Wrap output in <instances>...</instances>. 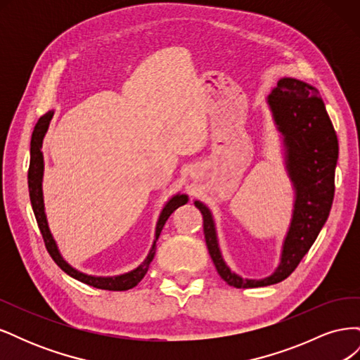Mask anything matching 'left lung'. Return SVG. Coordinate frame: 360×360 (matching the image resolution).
<instances>
[{"instance_id":"1","label":"left lung","mask_w":360,"mask_h":360,"mask_svg":"<svg viewBox=\"0 0 360 360\" xmlns=\"http://www.w3.org/2000/svg\"><path fill=\"white\" fill-rule=\"evenodd\" d=\"M267 102L284 135L287 168L296 189L292 219L275 274L264 279H243L233 274L217 246L210 210L195 201L202 214L205 245L217 274L236 288L266 287L287 279L328 221L335 193L338 138L317 89L299 79L282 78L269 94Z\"/></svg>"}]
</instances>
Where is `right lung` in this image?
Segmentation results:
<instances>
[{
  "label": "right lung",
  "mask_w": 360,
  "mask_h": 360,
  "mask_svg": "<svg viewBox=\"0 0 360 360\" xmlns=\"http://www.w3.org/2000/svg\"><path fill=\"white\" fill-rule=\"evenodd\" d=\"M53 112H48L43 117L39 118V122L32 130V136H31V148H30V168H28V188H30V200H31V205L32 210H34L36 214V221L37 225L40 228V233L43 237V242H45V246L48 249L49 255L52 257V259L56 261L57 266L66 271V274L75 279H78L86 285H91L94 288H101V290H110V291H126L136 287L141 279H143L147 274V270L150 267V263L153 261L155 254H156V240L160 236V231L163 225L168 221V217L171 216V213L179 209L180 205L188 202V197L186 195H176L172 197L167 205L163 207V210L159 216L158 221V226H156V238L153 242V246H151L150 254L147 255V258L144 259V263L141 264L139 267H136L135 270L129 271V274L120 275V276H114V278H96V276H89L85 274H81L76 269H73L72 266H69L66 261L63 259V257L60 255L58 249L56 242H53L52 234L48 228V222H46V214H45V205H43V193H41V176H43V155H41V143H43V136H45L49 122L52 118Z\"/></svg>",
  "instance_id": "add662e5"
}]
</instances>
